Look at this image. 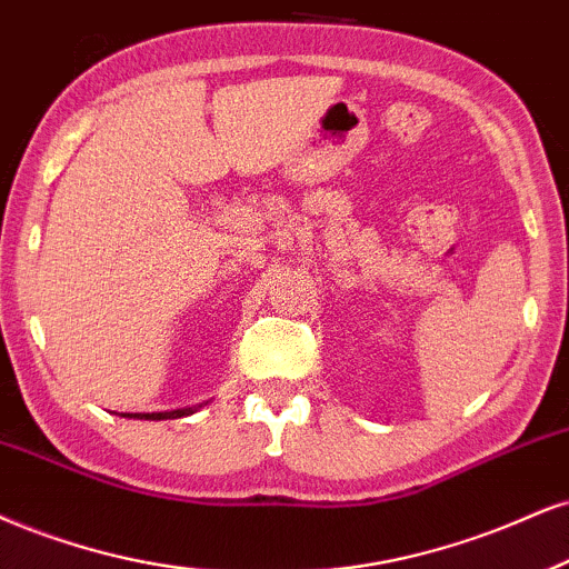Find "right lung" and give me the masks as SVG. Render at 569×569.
Masks as SVG:
<instances>
[{"instance_id":"right-lung-1","label":"right lung","mask_w":569,"mask_h":569,"mask_svg":"<svg viewBox=\"0 0 569 569\" xmlns=\"http://www.w3.org/2000/svg\"><path fill=\"white\" fill-rule=\"evenodd\" d=\"M208 403V401H206ZM187 406V409H173V411H152V413H121V417H129V419H181V417H189V413L200 411L202 406Z\"/></svg>"}]
</instances>
